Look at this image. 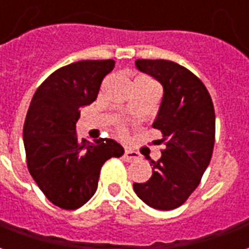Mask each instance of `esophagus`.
<instances>
[{"mask_svg": "<svg viewBox=\"0 0 249 249\" xmlns=\"http://www.w3.org/2000/svg\"><path fill=\"white\" fill-rule=\"evenodd\" d=\"M139 157H140V155H139L137 152L132 151V149H128V148H126L124 151V159L126 161H135Z\"/></svg>", "mask_w": 249, "mask_h": 249, "instance_id": "1", "label": "esophagus"}]
</instances>
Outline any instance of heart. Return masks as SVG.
<instances>
[{
  "label": "heart",
  "instance_id": "1",
  "mask_svg": "<svg viewBox=\"0 0 249 249\" xmlns=\"http://www.w3.org/2000/svg\"><path fill=\"white\" fill-rule=\"evenodd\" d=\"M119 132H120V133H123V135H124V133H125V128H124V126H120Z\"/></svg>",
  "mask_w": 249,
  "mask_h": 249
}]
</instances>
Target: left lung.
<instances>
[{
	"label": "left lung",
	"instance_id": "1",
	"mask_svg": "<svg viewBox=\"0 0 249 249\" xmlns=\"http://www.w3.org/2000/svg\"><path fill=\"white\" fill-rule=\"evenodd\" d=\"M136 66L164 88L153 123L165 145L151 161L152 178L135 183L136 195L152 208L169 211L183 205L197 188L214 145V109L207 88L187 68L168 60H136Z\"/></svg>",
	"mask_w": 249,
	"mask_h": 249
}]
</instances>
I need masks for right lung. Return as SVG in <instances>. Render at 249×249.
I'll list each match as a JSON object with an SVG mask.
<instances>
[{
    "instance_id": "obj_1",
    "label": "right lung",
    "mask_w": 249,
    "mask_h": 249,
    "mask_svg": "<svg viewBox=\"0 0 249 249\" xmlns=\"http://www.w3.org/2000/svg\"><path fill=\"white\" fill-rule=\"evenodd\" d=\"M113 60H85L53 71L36 90L24 124L26 164L46 198L62 209H77L97 189L103 164L124 155L112 139L89 142L77 137L80 108L97 98Z\"/></svg>"
}]
</instances>
